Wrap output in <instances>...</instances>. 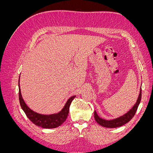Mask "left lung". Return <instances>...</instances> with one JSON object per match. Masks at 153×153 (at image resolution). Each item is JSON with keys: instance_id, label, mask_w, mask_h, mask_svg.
Segmentation results:
<instances>
[{"instance_id": "obj_1", "label": "left lung", "mask_w": 153, "mask_h": 153, "mask_svg": "<svg viewBox=\"0 0 153 153\" xmlns=\"http://www.w3.org/2000/svg\"><path fill=\"white\" fill-rule=\"evenodd\" d=\"M141 97H142V89L140 87V94L139 96L138 97V99L137 100L136 103L133 105V107L129 110L127 113L124 114L122 116H120L116 119H114L112 120H105L102 118H101L98 116V115L97 114L96 111H94V119L96 120V121L97 123L99 124L101 126H102L105 128H117L122 126L125 124H126L128 123L130 120L133 117L134 115H135L138 106L139 105L140 101H141Z\"/></svg>"}]
</instances>
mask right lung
<instances>
[{
    "label": "right lung",
    "instance_id": "add662e5",
    "mask_svg": "<svg viewBox=\"0 0 153 153\" xmlns=\"http://www.w3.org/2000/svg\"><path fill=\"white\" fill-rule=\"evenodd\" d=\"M18 88H19V101L20 106L22 110L24 111L27 117L29 119L30 121L33 123L36 126L43 128H57L66 121L69 114V106L73 99L76 96H73L69 98L63 108L59 112L56 114L44 115L38 114L32 110L28 106L26 105L25 101L22 98L21 94V90L20 87V77L18 81Z\"/></svg>",
    "mask_w": 153,
    "mask_h": 153
}]
</instances>
